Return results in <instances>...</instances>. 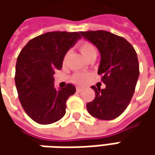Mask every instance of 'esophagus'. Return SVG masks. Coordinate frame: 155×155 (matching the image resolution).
I'll return each mask as SVG.
<instances>
[{
    "label": "esophagus",
    "instance_id": "obj_1",
    "mask_svg": "<svg viewBox=\"0 0 155 155\" xmlns=\"http://www.w3.org/2000/svg\"><path fill=\"white\" fill-rule=\"evenodd\" d=\"M76 91H77V92H78V93H80L81 91H83V89H82V88H79V87H77Z\"/></svg>",
    "mask_w": 155,
    "mask_h": 155
}]
</instances>
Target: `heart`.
Segmentation results:
<instances>
[{"instance_id":"obj_1","label":"heart","mask_w":155,"mask_h":155,"mask_svg":"<svg viewBox=\"0 0 155 155\" xmlns=\"http://www.w3.org/2000/svg\"><path fill=\"white\" fill-rule=\"evenodd\" d=\"M78 49L82 53V55L85 58H88L89 57L92 56V55H97V49L94 46L93 44H91L89 41H84L82 42ZM87 80V75L84 74V73H77L73 76V81L75 83L78 84H83L85 83Z\"/></svg>"}]
</instances>
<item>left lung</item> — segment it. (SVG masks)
<instances>
[{
  "label": "left lung",
  "mask_w": 155,
  "mask_h": 155,
  "mask_svg": "<svg viewBox=\"0 0 155 155\" xmlns=\"http://www.w3.org/2000/svg\"><path fill=\"white\" fill-rule=\"evenodd\" d=\"M97 47L101 54L98 75L105 89L92 86L96 97L88 103L91 116L100 120H113L127 109L134 95L140 70L137 53L128 41L104 31L79 32Z\"/></svg>",
  "instance_id": "1"
}]
</instances>
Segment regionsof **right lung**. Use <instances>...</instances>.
Instances as JSON below:
<instances>
[{
	"mask_svg": "<svg viewBox=\"0 0 155 155\" xmlns=\"http://www.w3.org/2000/svg\"><path fill=\"white\" fill-rule=\"evenodd\" d=\"M79 38L77 32L45 33L29 40L17 58L15 80L19 100L37 123L51 124L65 114L66 101L76 88L67 84L56 90L53 74L61 70L64 57Z\"/></svg>",
	"mask_w": 155,
	"mask_h": 155,
	"instance_id": "obj_1",
	"label": "right lung"
}]
</instances>
